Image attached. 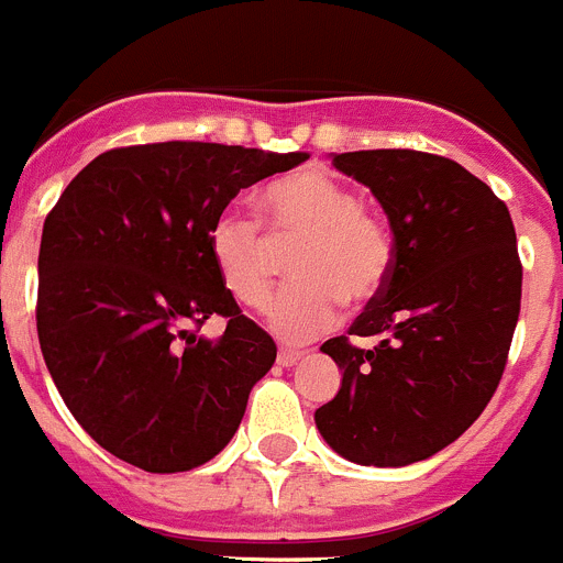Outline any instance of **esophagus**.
<instances>
[{
  "label": "esophagus",
  "instance_id": "obj_1",
  "mask_svg": "<svg viewBox=\"0 0 563 563\" xmlns=\"http://www.w3.org/2000/svg\"><path fill=\"white\" fill-rule=\"evenodd\" d=\"M276 360H278V365H282V368H292V365L301 363L303 354L301 352H290V349H282Z\"/></svg>",
  "mask_w": 563,
  "mask_h": 563
}]
</instances>
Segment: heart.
Wrapping results in <instances>:
<instances>
[{
    "label": "heart",
    "instance_id": "b5f03b06",
    "mask_svg": "<svg viewBox=\"0 0 563 563\" xmlns=\"http://www.w3.org/2000/svg\"><path fill=\"white\" fill-rule=\"evenodd\" d=\"M267 225L229 209L209 229V251L231 296L262 309L273 292L276 246L296 245L292 282L273 301L267 321L285 343H307L340 321L343 298L363 303L383 290L394 265V236L383 220L363 209L352 187L327 173L290 175L265 192Z\"/></svg>",
    "mask_w": 563,
    "mask_h": 563
}]
</instances>
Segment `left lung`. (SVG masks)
<instances>
[{
    "label": "left lung",
    "mask_w": 563,
    "mask_h": 563,
    "mask_svg": "<svg viewBox=\"0 0 563 563\" xmlns=\"http://www.w3.org/2000/svg\"><path fill=\"white\" fill-rule=\"evenodd\" d=\"M388 214L394 265L349 334L321 352L343 371L316 410L323 441L360 466H410L450 446L492 401L522 301L508 206L452 158L419 151L338 153Z\"/></svg>",
    "instance_id": "obj_1"
}]
</instances>
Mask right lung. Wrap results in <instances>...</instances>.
Instances as JSON below:
<instances>
[{
	"instance_id": "1",
	"label": "right lung",
	"mask_w": 563,
	"mask_h": 563,
	"mask_svg": "<svg viewBox=\"0 0 563 563\" xmlns=\"http://www.w3.org/2000/svg\"><path fill=\"white\" fill-rule=\"evenodd\" d=\"M307 153L240 144L117 147L71 178L38 251V343L60 399L102 450L153 474L203 466L234 438L276 343L242 316L209 229ZM211 314L230 321L206 341Z\"/></svg>"
}]
</instances>
